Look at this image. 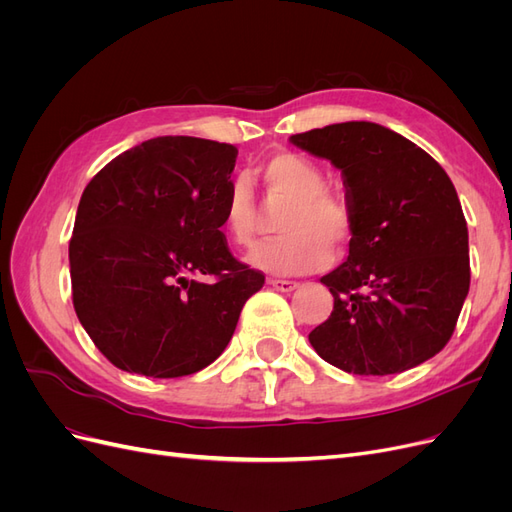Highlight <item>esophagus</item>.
<instances>
[{"label":"esophagus","mask_w":512,"mask_h":512,"mask_svg":"<svg viewBox=\"0 0 512 512\" xmlns=\"http://www.w3.org/2000/svg\"><path fill=\"white\" fill-rule=\"evenodd\" d=\"M269 286L277 292H292L299 288L297 282H290V280H269Z\"/></svg>","instance_id":"esophagus-1"}]
</instances>
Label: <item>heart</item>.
I'll use <instances>...</instances> for the list:
<instances>
[{
	"label": "heart",
	"mask_w": 512,
	"mask_h": 512,
	"mask_svg": "<svg viewBox=\"0 0 512 512\" xmlns=\"http://www.w3.org/2000/svg\"><path fill=\"white\" fill-rule=\"evenodd\" d=\"M258 177L271 196L288 200L280 230L282 237L256 245L247 262L271 275H305L333 262V243L344 247L352 235L346 205L327 192L322 170L299 153L282 151L265 160ZM222 228L237 245H250L256 232V205L250 185L235 179L222 200Z\"/></svg>",
	"instance_id": "1"
}]
</instances>
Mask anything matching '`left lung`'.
Returning a JSON list of instances; mask_svg holds the SVG:
<instances>
[{"instance_id": "obj_1", "label": "left lung", "mask_w": 512, "mask_h": 512, "mask_svg": "<svg viewBox=\"0 0 512 512\" xmlns=\"http://www.w3.org/2000/svg\"><path fill=\"white\" fill-rule=\"evenodd\" d=\"M290 143L342 170L352 220L346 262L320 277L333 312L309 344L359 376L399 374L436 356L470 290L468 224L453 181L380 123H333Z\"/></svg>"}]
</instances>
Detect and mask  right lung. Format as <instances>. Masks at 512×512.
Here are the masks:
<instances>
[{"label":"right lung","instance_id":"obj_1","mask_svg":"<svg viewBox=\"0 0 512 512\" xmlns=\"http://www.w3.org/2000/svg\"><path fill=\"white\" fill-rule=\"evenodd\" d=\"M237 153L207 138L158 136L87 183L70 239L72 301L115 367L196 374L224 352L245 301L265 284L220 230Z\"/></svg>","mask_w":512,"mask_h":512}]
</instances>
